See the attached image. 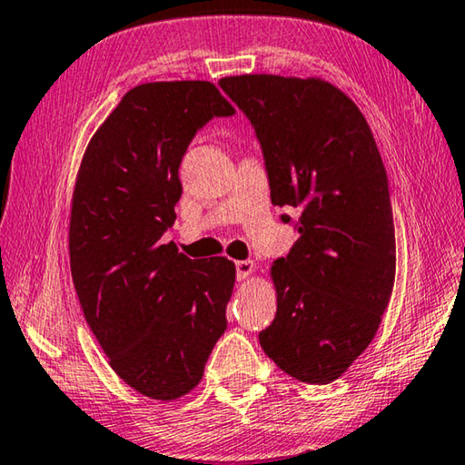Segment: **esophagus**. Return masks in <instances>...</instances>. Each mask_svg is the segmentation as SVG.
<instances>
[{"label": "esophagus", "mask_w": 465, "mask_h": 465, "mask_svg": "<svg viewBox=\"0 0 465 465\" xmlns=\"http://www.w3.org/2000/svg\"><path fill=\"white\" fill-rule=\"evenodd\" d=\"M252 271H254V262H252V261H238V262H235V277H238V281L248 279Z\"/></svg>", "instance_id": "obj_1"}]
</instances>
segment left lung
Listing matches in <instances>:
<instances>
[{"instance_id": "8db88e82", "label": "left lung", "mask_w": 465, "mask_h": 465, "mask_svg": "<svg viewBox=\"0 0 465 465\" xmlns=\"http://www.w3.org/2000/svg\"><path fill=\"white\" fill-rule=\"evenodd\" d=\"M222 90L261 143L271 201L299 233L272 264L277 316L258 334L303 383L341 377L380 328L396 277L388 172L365 116L332 84L281 75L223 77Z\"/></svg>"}]
</instances>
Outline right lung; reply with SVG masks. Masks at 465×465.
I'll return each instance as SVG.
<instances>
[{
	"label": "right lung",
	"mask_w": 465,
	"mask_h": 465,
	"mask_svg": "<svg viewBox=\"0 0 465 465\" xmlns=\"http://www.w3.org/2000/svg\"><path fill=\"white\" fill-rule=\"evenodd\" d=\"M235 108L211 82H155L124 94L92 137L69 223L85 322L124 383L170 402L201 381L227 328L235 266L191 261L162 235L176 222L180 163L196 131Z\"/></svg>",
	"instance_id": "add662e5"
}]
</instances>
